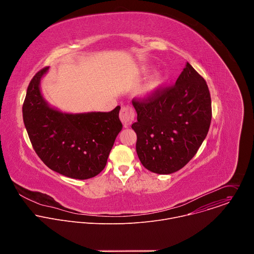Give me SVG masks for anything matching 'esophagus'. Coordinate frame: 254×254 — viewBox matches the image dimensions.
I'll return each instance as SVG.
<instances>
[{
    "label": "esophagus",
    "instance_id": "34e87169",
    "mask_svg": "<svg viewBox=\"0 0 254 254\" xmlns=\"http://www.w3.org/2000/svg\"><path fill=\"white\" fill-rule=\"evenodd\" d=\"M120 119L125 126V127H128L132 122L134 121V113L129 106H124L122 107L120 113Z\"/></svg>",
    "mask_w": 254,
    "mask_h": 254
}]
</instances>
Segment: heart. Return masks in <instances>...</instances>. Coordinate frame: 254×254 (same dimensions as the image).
<instances>
[{
	"instance_id": "heart-1",
	"label": "heart",
	"mask_w": 254,
	"mask_h": 254,
	"mask_svg": "<svg viewBox=\"0 0 254 254\" xmlns=\"http://www.w3.org/2000/svg\"><path fill=\"white\" fill-rule=\"evenodd\" d=\"M163 82V76L159 72L155 73L150 79L149 81L146 83V85L143 86L142 90H141V96L143 97H150L153 94H155L157 92V90L160 88V86L162 85Z\"/></svg>"
}]
</instances>
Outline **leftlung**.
<instances>
[{"mask_svg":"<svg viewBox=\"0 0 254 254\" xmlns=\"http://www.w3.org/2000/svg\"><path fill=\"white\" fill-rule=\"evenodd\" d=\"M136 122V154L142 166L168 175L182 169L196 155L211 123L210 92L204 78L186 63L174 86L132 100Z\"/></svg>","mask_w":254,"mask_h":254,"instance_id":"obj_1","label":"left lung"}]
</instances>
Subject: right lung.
Listing matches in <instances>:
<instances>
[{"instance_id": "add662e5", "label": "right lung", "mask_w": 254, "mask_h": 254, "mask_svg": "<svg viewBox=\"0 0 254 254\" xmlns=\"http://www.w3.org/2000/svg\"><path fill=\"white\" fill-rule=\"evenodd\" d=\"M45 67L32 78L23 104V120L32 146L43 163L63 176L86 180L105 167L123 128L121 106L110 113H63L44 98L40 82Z\"/></svg>"}]
</instances>
